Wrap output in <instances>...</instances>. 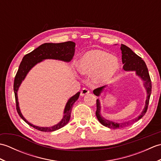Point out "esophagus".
<instances>
[{
    "label": "esophagus",
    "mask_w": 161,
    "mask_h": 161,
    "mask_svg": "<svg viewBox=\"0 0 161 161\" xmlns=\"http://www.w3.org/2000/svg\"><path fill=\"white\" fill-rule=\"evenodd\" d=\"M89 93H90V91L88 90V88H82V89H81V96H84V95H86V94Z\"/></svg>",
    "instance_id": "obj_1"
}]
</instances>
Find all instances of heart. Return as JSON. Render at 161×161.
<instances>
[{"mask_svg":"<svg viewBox=\"0 0 161 161\" xmlns=\"http://www.w3.org/2000/svg\"><path fill=\"white\" fill-rule=\"evenodd\" d=\"M80 68L84 74H94V80L104 83L110 81L119 69V61L115 57L102 50L86 53L80 61Z\"/></svg>","mask_w":161,"mask_h":161,"instance_id":"heart-1","label":"heart"}]
</instances>
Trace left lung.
Wrapping results in <instances>:
<instances>
[{"mask_svg":"<svg viewBox=\"0 0 161 161\" xmlns=\"http://www.w3.org/2000/svg\"><path fill=\"white\" fill-rule=\"evenodd\" d=\"M120 49L122 50V64H124L123 69L127 71L135 70L136 72V74L139 75V76L142 78V80L144 81L145 82L144 85L147 89V100L145 102V107L144 109H143V111H142L141 115L138 116L137 118L131 119V120L123 123H117L108 120V119H106L102 117V116H101L100 102H99V100H97V110L96 112H95V115L97 116V118L102 125L111 129H119L126 127V126L131 125L133 123L137 122L140 119L142 118L146 114L147 111L150 95H151L152 93V81L149 74L148 68L147 67L145 61L142 59V58L141 57H139L135 53H133L129 47L126 46L125 45L121 44ZM104 87L105 86H104L95 88L93 91V93L95 95H97V96H99L101 93L102 89H104Z\"/></svg>","mask_w":161,"mask_h":161,"instance_id":"1","label":"left lung"}]
</instances>
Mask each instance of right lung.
<instances>
[{
  "label": "right lung",
  "mask_w": 161,
  "mask_h": 161,
  "mask_svg": "<svg viewBox=\"0 0 161 161\" xmlns=\"http://www.w3.org/2000/svg\"><path fill=\"white\" fill-rule=\"evenodd\" d=\"M75 43L73 42H66L59 43H46L42 44V46L37 47L35 50L32 51L31 53L25 54L23 57V59L20 62L18 71L16 74L14 81V96L16 100V111L18 112L19 116L26 123L32 126L39 131L50 132L56 131L59 129L66 125L69 122L70 118V114L72 108L75 102L80 96V93L78 92L74 96L72 97L68 101L64 110V116L59 123L50 127H39L32 125L31 123L28 122L26 119L23 118L21 113L20 111L18 97H17V91L19 89L20 84H21L22 81L25 77L27 73L29 70L36 65L37 63L40 62L43 59H59L65 61H70L75 54Z\"/></svg>",
  "instance_id": "1"
}]
</instances>
